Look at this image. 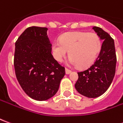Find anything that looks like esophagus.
Returning <instances> with one entry per match:
<instances>
[{
  "label": "esophagus",
  "instance_id": "34e87169",
  "mask_svg": "<svg viewBox=\"0 0 123 123\" xmlns=\"http://www.w3.org/2000/svg\"><path fill=\"white\" fill-rule=\"evenodd\" d=\"M65 72H66L67 74H70V73L71 72V70L69 69H68V68H65Z\"/></svg>",
  "mask_w": 123,
  "mask_h": 123
}]
</instances>
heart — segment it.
Instances as JSON below:
<instances>
[{"label":"heart","mask_w":123,"mask_h":123,"mask_svg":"<svg viewBox=\"0 0 123 123\" xmlns=\"http://www.w3.org/2000/svg\"><path fill=\"white\" fill-rule=\"evenodd\" d=\"M54 41L51 49L54 58L61 62L69 51L68 63L80 68L90 67L95 61L101 49L100 37L95 33L68 32Z\"/></svg>","instance_id":"b5f03b06"}]
</instances>
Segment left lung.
<instances>
[{
    "instance_id": "left-lung-1",
    "label": "left lung",
    "mask_w": 123,
    "mask_h": 123,
    "mask_svg": "<svg viewBox=\"0 0 123 123\" xmlns=\"http://www.w3.org/2000/svg\"><path fill=\"white\" fill-rule=\"evenodd\" d=\"M103 42L95 62L88 69L78 72L75 84L78 92L87 98L100 96L109 88L115 74L117 57L113 38L101 28H92Z\"/></svg>"
}]
</instances>
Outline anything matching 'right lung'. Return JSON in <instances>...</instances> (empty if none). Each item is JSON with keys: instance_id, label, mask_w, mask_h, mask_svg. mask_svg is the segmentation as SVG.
<instances>
[{"instance_id": "add662e5", "label": "right lung", "mask_w": 123, "mask_h": 123, "mask_svg": "<svg viewBox=\"0 0 123 123\" xmlns=\"http://www.w3.org/2000/svg\"><path fill=\"white\" fill-rule=\"evenodd\" d=\"M47 28L32 26L20 35L15 43L14 65L23 90L37 101L47 100L56 94L65 68L51 54Z\"/></svg>"}]
</instances>
